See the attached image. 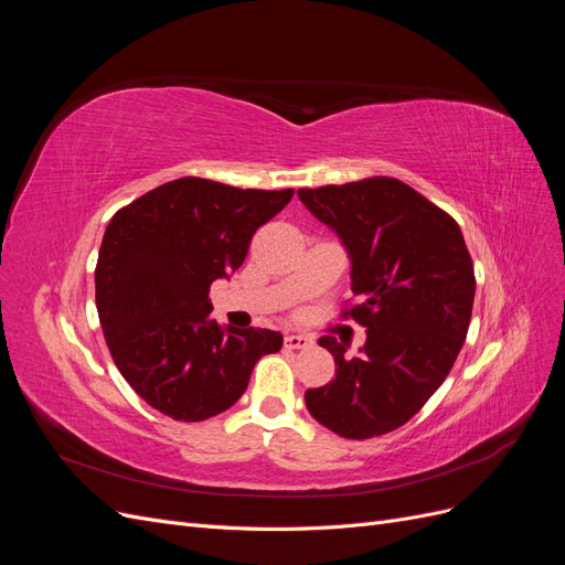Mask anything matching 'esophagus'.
<instances>
[{"label":"esophagus","mask_w":565,"mask_h":565,"mask_svg":"<svg viewBox=\"0 0 565 565\" xmlns=\"http://www.w3.org/2000/svg\"><path fill=\"white\" fill-rule=\"evenodd\" d=\"M311 344H313V339L306 337V334H287L285 337L287 349H309Z\"/></svg>","instance_id":"obj_1"}]
</instances>
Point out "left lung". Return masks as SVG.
<instances>
[{"label":"left lung","mask_w":565,"mask_h":565,"mask_svg":"<svg viewBox=\"0 0 565 565\" xmlns=\"http://www.w3.org/2000/svg\"><path fill=\"white\" fill-rule=\"evenodd\" d=\"M301 202L337 231L351 254L341 318L367 330L363 353L344 358L330 334L334 380L306 391V407L330 431L365 440L413 419L446 382L465 344L476 276L457 221L391 177L301 188Z\"/></svg>","instance_id":"8db88e82"}]
</instances>
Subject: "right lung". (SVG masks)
I'll use <instances>...</instances> for the list:
<instances>
[{"label": "right lung", "instance_id": "right-lung-1", "mask_svg": "<svg viewBox=\"0 0 565 565\" xmlns=\"http://www.w3.org/2000/svg\"><path fill=\"white\" fill-rule=\"evenodd\" d=\"M295 191L183 177L117 210L96 262V309L117 370L158 413L202 422L243 396L270 330H221L210 287L243 266L256 228Z\"/></svg>", "mask_w": 565, "mask_h": 565}]
</instances>
